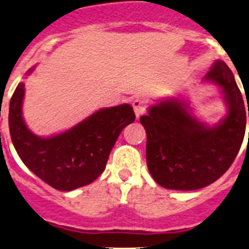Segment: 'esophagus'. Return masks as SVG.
Here are the masks:
<instances>
[{"instance_id": "esophagus-1", "label": "esophagus", "mask_w": 249, "mask_h": 249, "mask_svg": "<svg viewBox=\"0 0 249 249\" xmlns=\"http://www.w3.org/2000/svg\"><path fill=\"white\" fill-rule=\"evenodd\" d=\"M132 105L133 109H134L135 116L139 117L145 114V110H146V100H145L144 98H135V99L133 100Z\"/></svg>"}]
</instances>
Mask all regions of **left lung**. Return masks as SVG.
<instances>
[{
    "label": "left lung",
    "mask_w": 249,
    "mask_h": 249,
    "mask_svg": "<svg viewBox=\"0 0 249 249\" xmlns=\"http://www.w3.org/2000/svg\"><path fill=\"white\" fill-rule=\"evenodd\" d=\"M205 81L221 88L229 109L215 125L198 121L189 112L188 103L174 98L152 105L149 114L140 117L146 130L147 168L166 189L197 190L214 183L232 164L242 145L249 107H245L232 71L216 60Z\"/></svg>",
    "instance_id": "8db88e82"
}]
</instances>
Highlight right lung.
I'll list each match as a JSON object with an SVG mask.
<instances>
[{"instance_id": "add662e5", "label": "right lung", "mask_w": 249, "mask_h": 249, "mask_svg": "<svg viewBox=\"0 0 249 249\" xmlns=\"http://www.w3.org/2000/svg\"><path fill=\"white\" fill-rule=\"evenodd\" d=\"M24 93L25 85L20 82L9 103L12 142L24 164L44 183L60 191L75 190L94 181L104 172L120 133L135 120L133 107L122 104L98 110L60 134L41 138L24 122Z\"/></svg>"}]
</instances>
